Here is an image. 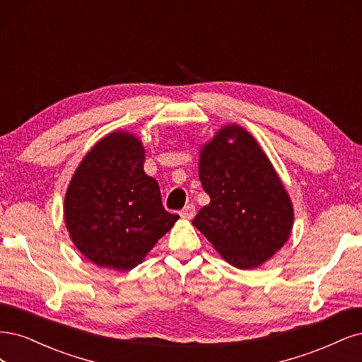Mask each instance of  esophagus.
I'll list each match as a JSON object with an SVG mask.
<instances>
[{
  "label": "esophagus",
  "instance_id": "1",
  "mask_svg": "<svg viewBox=\"0 0 362 362\" xmlns=\"http://www.w3.org/2000/svg\"><path fill=\"white\" fill-rule=\"evenodd\" d=\"M194 215H195V206L192 203H189L188 206H185L182 209V212H180V216L185 218V219H192Z\"/></svg>",
  "mask_w": 362,
  "mask_h": 362
}]
</instances>
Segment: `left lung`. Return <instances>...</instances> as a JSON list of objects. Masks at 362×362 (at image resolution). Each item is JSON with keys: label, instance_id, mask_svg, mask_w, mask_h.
Listing matches in <instances>:
<instances>
[{"label": "left lung", "instance_id": "left-lung-1", "mask_svg": "<svg viewBox=\"0 0 362 362\" xmlns=\"http://www.w3.org/2000/svg\"><path fill=\"white\" fill-rule=\"evenodd\" d=\"M233 137L235 144H228ZM198 174L211 203L192 219L215 250L239 269L271 259L287 242L293 207L281 180L239 126H227L203 147Z\"/></svg>", "mask_w": 362, "mask_h": 362}]
</instances>
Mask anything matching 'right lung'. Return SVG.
<instances>
[{"label":"right lung","mask_w":362,"mask_h":362,"mask_svg":"<svg viewBox=\"0 0 362 362\" xmlns=\"http://www.w3.org/2000/svg\"><path fill=\"white\" fill-rule=\"evenodd\" d=\"M143 165V144L129 134L114 132L88 151L69 185V235L100 267L134 269L179 218L162 206L159 185Z\"/></svg>","instance_id":"add662e5"}]
</instances>
